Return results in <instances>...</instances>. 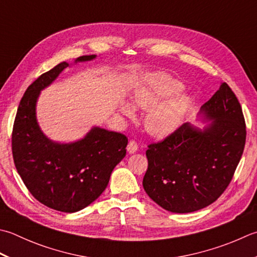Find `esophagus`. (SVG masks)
<instances>
[{"label": "esophagus", "instance_id": "34e87169", "mask_svg": "<svg viewBox=\"0 0 257 257\" xmlns=\"http://www.w3.org/2000/svg\"><path fill=\"white\" fill-rule=\"evenodd\" d=\"M137 150H138L137 143H136L135 140H130L128 146H127V152L129 154H135L136 152H137Z\"/></svg>", "mask_w": 257, "mask_h": 257}]
</instances>
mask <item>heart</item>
Here are the masks:
<instances>
[{"mask_svg": "<svg viewBox=\"0 0 257 257\" xmlns=\"http://www.w3.org/2000/svg\"><path fill=\"white\" fill-rule=\"evenodd\" d=\"M183 83L174 79L156 75L147 84L140 85L134 93V105L148 110L145 117V127L154 137L163 138L176 132L183 124L188 114L193 100L188 95L163 100L182 92ZM132 103L123 102L120 111L128 118L135 117V108Z\"/></svg>", "mask_w": 257, "mask_h": 257, "instance_id": "obj_1", "label": "heart"}]
</instances>
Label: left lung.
Returning a JSON list of instances; mask_svg holds the SVG:
<instances>
[{
    "label": "left lung",
    "instance_id": "1",
    "mask_svg": "<svg viewBox=\"0 0 257 257\" xmlns=\"http://www.w3.org/2000/svg\"><path fill=\"white\" fill-rule=\"evenodd\" d=\"M204 129L186 122L163 142L148 146L143 186L160 207L192 213L227 188L242 157L246 125L242 107L226 82L200 108Z\"/></svg>",
    "mask_w": 257,
    "mask_h": 257
}]
</instances>
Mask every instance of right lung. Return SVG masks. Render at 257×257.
I'll return each mask as SVG.
<instances>
[{"instance_id":"add662e5","label":"right lung","mask_w":257,"mask_h":257,"mask_svg":"<svg viewBox=\"0 0 257 257\" xmlns=\"http://www.w3.org/2000/svg\"><path fill=\"white\" fill-rule=\"evenodd\" d=\"M97 55H82L75 63ZM69 63L61 62L29 85L19 104L12 133L15 167L35 199L48 207L74 213L94 202L125 156L128 138L93 127L82 139L60 144L49 139L37 120V101Z\"/></svg>"}]
</instances>
